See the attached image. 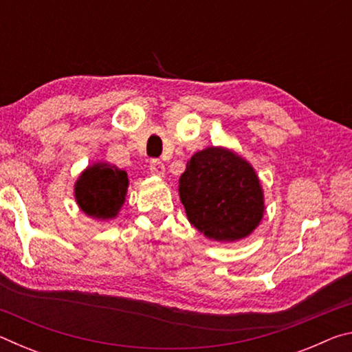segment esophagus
I'll return each instance as SVG.
<instances>
[{"label":"esophagus","mask_w":352,"mask_h":352,"mask_svg":"<svg viewBox=\"0 0 352 352\" xmlns=\"http://www.w3.org/2000/svg\"><path fill=\"white\" fill-rule=\"evenodd\" d=\"M148 168H151V172H152V174H153L155 177H162V178H163L164 174H166L164 163L160 162V160H152L151 166H148Z\"/></svg>","instance_id":"1"}]
</instances>
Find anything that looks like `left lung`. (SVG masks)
Returning <instances> with one entry per match:
<instances>
[{
	"mask_svg": "<svg viewBox=\"0 0 352 352\" xmlns=\"http://www.w3.org/2000/svg\"><path fill=\"white\" fill-rule=\"evenodd\" d=\"M178 194L190 225L220 243L245 239L265 212L264 189L254 168L223 146L206 147L189 158Z\"/></svg>",
	"mask_w": 352,
	"mask_h": 352,
	"instance_id": "left-lung-1",
	"label": "left lung"
}]
</instances>
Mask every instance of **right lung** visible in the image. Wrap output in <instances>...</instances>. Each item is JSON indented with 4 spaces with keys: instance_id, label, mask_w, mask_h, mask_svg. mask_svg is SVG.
<instances>
[{
    "instance_id": "1",
    "label": "right lung",
    "mask_w": 352,
    "mask_h": 352,
    "mask_svg": "<svg viewBox=\"0 0 352 352\" xmlns=\"http://www.w3.org/2000/svg\"><path fill=\"white\" fill-rule=\"evenodd\" d=\"M127 172L107 162H96L80 172L74 183L79 210L94 220H113L126 204Z\"/></svg>"
}]
</instances>
